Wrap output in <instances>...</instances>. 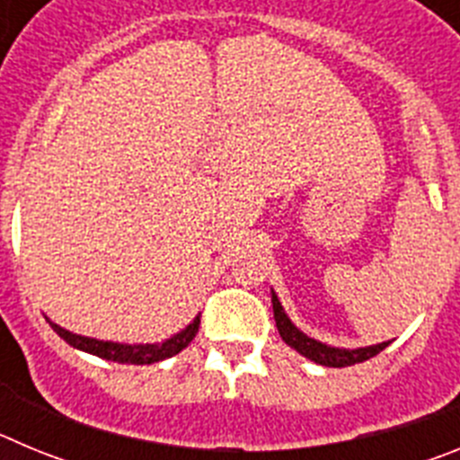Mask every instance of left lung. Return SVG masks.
<instances>
[{
    "instance_id": "1",
    "label": "left lung",
    "mask_w": 460,
    "mask_h": 460,
    "mask_svg": "<svg viewBox=\"0 0 460 460\" xmlns=\"http://www.w3.org/2000/svg\"><path fill=\"white\" fill-rule=\"evenodd\" d=\"M271 304H274V320L276 327H279L280 339L286 341L290 348H295L299 355L308 357L315 364H323V367L332 368H343V367H355V364H361V361L371 359V357L380 355L389 343H377L371 345V348H359V350H339V348H329V345L318 343V341L308 339L306 334H302L295 324L288 320V315L280 308L279 296L271 292Z\"/></svg>"
}]
</instances>
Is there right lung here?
Segmentation results:
<instances>
[{"label": "right lung", "mask_w": 460, "mask_h": 460, "mask_svg": "<svg viewBox=\"0 0 460 460\" xmlns=\"http://www.w3.org/2000/svg\"><path fill=\"white\" fill-rule=\"evenodd\" d=\"M57 334L62 336L66 343H71L73 348H80L84 352H92L96 357H103V359L117 361V364H154V361H164L168 357H174L177 352H181L190 341L198 334V327H200V315L184 329L177 336L168 339L161 345H124V343H110V341H96L87 339V336L71 334L66 329H62L59 324L50 323Z\"/></svg>", "instance_id": "obj_1"}]
</instances>
